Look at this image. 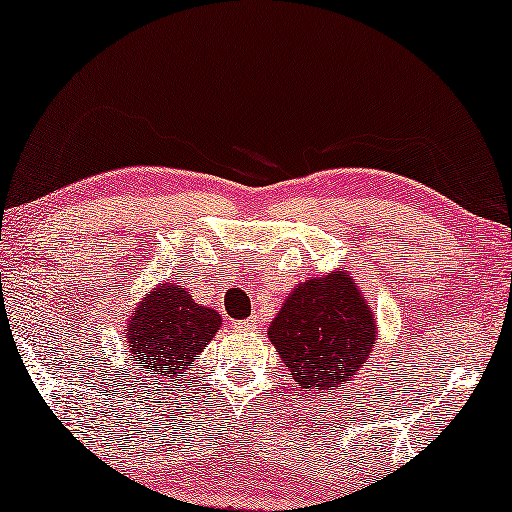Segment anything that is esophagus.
<instances>
[{"label": "esophagus", "instance_id": "esophagus-1", "mask_svg": "<svg viewBox=\"0 0 512 512\" xmlns=\"http://www.w3.org/2000/svg\"><path fill=\"white\" fill-rule=\"evenodd\" d=\"M254 326H256V319H244L235 324V328H240V331H254Z\"/></svg>", "mask_w": 512, "mask_h": 512}]
</instances>
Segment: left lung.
Returning <instances> with one entry per match:
<instances>
[{"label": "left lung", "mask_w": 512, "mask_h": 512, "mask_svg": "<svg viewBox=\"0 0 512 512\" xmlns=\"http://www.w3.org/2000/svg\"><path fill=\"white\" fill-rule=\"evenodd\" d=\"M375 333L370 307L347 272L307 279L289 293L268 328L291 380L307 394L359 373Z\"/></svg>", "instance_id": "8db88e82"}]
</instances>
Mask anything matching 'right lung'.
Wrapping results in <instances>:
<instances>
[{"mask_svg":"<svg viewBox=\"0 0 512 512\" xmlns=\"http://www.w3.org/2000/svg\"><path fill=\"white\" fill-rule=\"evenodd\" d=\"M216 310L198 305L191 293L177 284H163L144 298L128 324L132 359L160 384L181 387V377L195 354L219 331Z\"/></svg>","mask_w":512,"mask_h":512,"instance_id":"obj_1","label":"right lung"}]
</instances>
